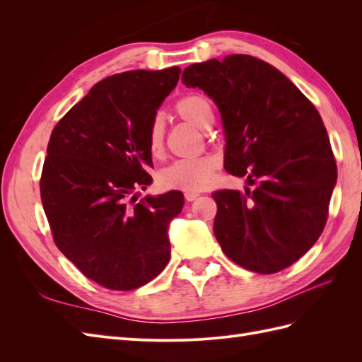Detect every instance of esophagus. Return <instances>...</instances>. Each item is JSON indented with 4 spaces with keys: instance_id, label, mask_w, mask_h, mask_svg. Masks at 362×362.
Returning <instances> with one entry per match:
<instances>
[{
    "instance_id": "34e87169",
    "label": "esophagus",
    "mask_w": 362,
    "mask_h": 362,
    "mask_svg": "<svg viewBox=\"0 0 362 362\" xmlns=\"http://www.w3.org/2000/svg\"><path fill=\"white\" fill-rule=\"evenodd\" d=\"M198 196H199V193H198V192H185V193H184V198H185V201H189V202L194 201L196 198H198Z\"/></svg>"
}]
</instances>
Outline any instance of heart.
<instances>
[{
  "instance_id": "obj_1",
  "label": "heart",
  "mask_w": 362,
  "mask_h": 362,
  "mask_svg": "<svg viewBox=\"0 0 362 362\" xmlns=\"http://www.w3.org/2000/svg\"><path fill=\"white\" fill-rule=\"evenodd\" d=\"M177 113L199 129H206L213 124V108L210 101L199 93L185 95L175 105ZM164 128L161 119L157 116L151 120L148 128L146 144L152 156H158L163 149ZM216 169V160L211 157L185 158L172 163L160 175L163 187L196 192L210 185Z\"/></svg>"
}]
</instances>
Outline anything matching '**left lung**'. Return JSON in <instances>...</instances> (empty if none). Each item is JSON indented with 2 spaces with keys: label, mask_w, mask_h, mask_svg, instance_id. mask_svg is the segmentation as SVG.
Masks as SVG:
<instances>
[{
  "label": "left lung",
  "mask_w": 362,
  "mask_h": 362,
  "mask_svg": "<svg viewBox=\"0 0 362 362\" xmlns=\"http://www.w3.org/2000/svg\"><path fill=\"white\" fill-rule=\"evenodd\" d=\"M181 80L221 112L225 170L255 185L213 193L218 245L250 272L287 269L320 237L337 182L319 112L282 72L246 54L190 64Z\"/></svg>",
  "instance_id": "obj_1"
}]
</instances>
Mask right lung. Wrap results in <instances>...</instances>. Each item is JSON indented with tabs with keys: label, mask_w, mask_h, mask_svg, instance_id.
Returning a JSON list of instances; mask_svg holds the SVG:
<instances>
[{
	"label": "right lung",
	"mask_w": 362,
	"mask_h": 362,
	"mask_svg": "<svg viewBox=\"0 0 362 362\" xmlns=\"http://www.w3.org/2000/svg\"><path fill=\"white\" fill-rule=\"evenodd\" d=\"M181 69L128 71L96 83L54 127L40 198L54 243L84 276L108 290H134L170 258L168 228L181 192L145 196L152 182L146 137Z\"/></svg>",
	"instance_id": "1"
}]
</instances>
